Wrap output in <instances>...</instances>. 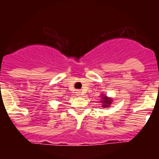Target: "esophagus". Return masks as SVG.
<instances>
[{
  "label": "esophagus",
  "mask_w": 159,
  "mask_h": 159,
  "mask_svg": "<svg viewBox=\"0 0 159 159\" xmlns=\"http://www.w3.org/2000/svg\"><path fill=\"white\" fill-rule=\"evenodd\" d=\"M75 93H76V95H81V92H80V91H77V92H75Z\"/></svg>",
  "instance_id": "esophagus-1"
}]
</instances>
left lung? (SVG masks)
Returning a JSON list of instances; mask_svg holds the SVG:
<instances>
[{"label":"left lung","instance_id":"1","mask_svg":"<svg viewBox=\"0 0 159 159\" xmlns=\"http://www.w3.org/2000/svg\"><path fill=\"white\" fill-rule=\"evenodd\" d=\"M101 96V100L100 102H102V107H110L111 104L113 102V99L111 98V97L107 96L106 95H103L102 92V95Z\"/></svg>","mask_w":159,"mask_h":159}]
</instances>
